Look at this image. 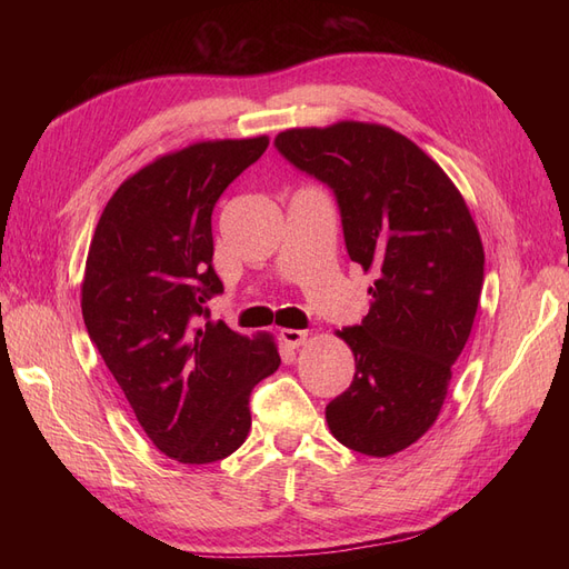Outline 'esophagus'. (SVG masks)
Masks as SVG:
<instances>
[{
    "label": "esophagus",
    "mask_w": 569,
    "mask_h": 569,
    "mask_svg": "<svg viewBox=\"0 0 569 569\" xmlns=\"http://www.w3.org/2000/svg\"><path fill=\"white\" fill-rule=\"evenodd\" d=\"M280 339H282V343L284 347H289V349H299L301 343L308 339V332L306 330H280Z\"/></svg>",
    "instance_id": "esophagus-1"
}]
</instances>
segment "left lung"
Instances as JSON below:
<instances>
[{"label":"left lung","mask_w":569,"mask_h":569,"mask_svg":"<svg viewBox=\"0 0 569 569\" xmlns=\"http://www.w3.org/2000/svg\"><path fill=\"white\" fill-rule=\"evenodd\" d=\"M274 147L335 189L351 261L375 272L368 316L337 330L356 375L325 408L327 427L358 453L393 456L437 422L472 332L485 282L479 230L443 168L387 126L289 128Z\"/></svg>","instance_id":"obj_1"}]
</instances>
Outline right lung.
<instances>
[{
	"instance_id": "1",
	"label": "right lung",
	"mask_w": 569,
	"mask_h": 569,
	"mask_svg": "<svg viewBox=\"0 0 569 569\" xmlns=\"http://www.w3.org/2000/svg\"><path fill=\"white\" fill-rule=\"evenodd\" d=\"M268 144V134L206 140L142 166L104 206L84 261L90 339L153 446L184 465L247 441L249 393L280 368L270 332L203 320V303L222 291L213 206Z\"/></svg>"
}]
</instances>
